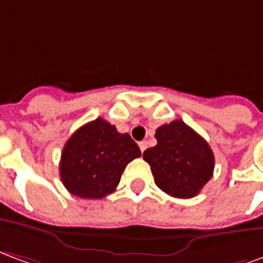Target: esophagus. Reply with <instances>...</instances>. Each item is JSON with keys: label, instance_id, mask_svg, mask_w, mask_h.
Wrapping results in <instances>:
<instances>
[{"label": "esophagus", "instance_id": "34e87169", "mask_svg": "<svg viewBox=\"0 0 263 263\" xmlns=\"http://www.w3.org/2000/svg\"><path fill=\"white\" fill-rule=\"evenodd\" d=\"M139 147H140V150H141V153H144L145 148H147V141H140Z\"/></svg>", "mask_w": 263, "mask_h": 263}]
</instances>
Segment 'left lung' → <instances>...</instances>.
I'll return each mask as SVG.
<instances>
[{
    "label": "left lung",
    "instance_id": "1",
    "mask_svg": "<svg viewBox=\"0 0 263 263\" xmlns=\"http://www.w3.org/2000/svg\"><path fill=\"white\" fill-rule=\"evenodd\" d=\"M155 139L157 145L143 153L155 185L170 196H196L210 181L214 170V155L208 141L183 120L160 126Z\"/></svg>",
    "mask_w": 263,
    "mask_h": 263
}]
</instances>
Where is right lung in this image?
<instances>
[{
	"instance_id": "add662e5",
	"label": "right lung",
	"mask_w": 263,
	"mask_h": 263,
	"mask_svg": "<svg viewBox=\"0 0 263 263\" xmlns=\"http://www.w3.org/2000/svg\"><path fill=\"white\" fill-rule=\"evenodd\" d=\"M141 155L130 134L98 118L71 136L61 151L60 178L71 195L102 199L120 182L130 161Z\"/></svg>"
}]
</instances>
